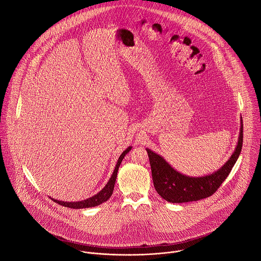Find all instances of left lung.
Masks as SVG:
<instances>
[{
  "instance_id": "8db88e82",
  "label": "left lung",
  "mask_w": 261,
  "mask_h": 261,
  "mask_svg": "<svg viewBox=\"0 0 261 261\" xmlns=\"http://www.w3.org/2000/svg\"><path fill=\"white\" fill-rule=\"evenodd\" d=\"M243 146V120L236 150L229 159L213 173L191 176L175 170L161 155L145 148L150 159L154 187L158 194L168 202L182 203L197 201L214 194L226 179L240 157Z\"/></svg>"
}]
</instances>
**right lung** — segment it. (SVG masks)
Returning <instances> with one entry per match:
<instances>
[{
	"label": "right lung",
	"mask_w": 261,
	"mask_h": 261,
	"mask_svg": "<svg viewBox=\"0 0 261 261\" xmlns=\"http://www.w3.org/2000/svg\"><path fill=\"white\" fill-rule=\"evenodd\" d=\"M132 146H128L126 150L122 153V155L119 157L118 159V162H117V165H116V168L113 172V174H111L109 180L107 181V184L104 186V188L99 191L97 194H95L94 196L90 197V198H87L85 200H82V201H73V202H70V201H62V200H57L55 198H51L49 197L50 199H53L55 202L59 203L60 205H63L65 207H70V208H88V207H93V206H97V205H100L101 203L105 202L108 200V198L113 195V192H114V188H115V184H116V179H117V174H118V170H119V167L124 159V157L131 151Z\"/></svg>",
	"instance_id": "1"
}]
</instances>
